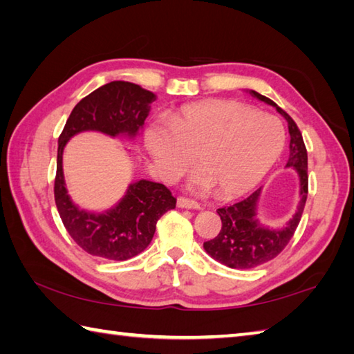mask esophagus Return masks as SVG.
<instances>
[{
  "label": "esophagus",
  "mask_w": 354,
  "mask_h": 354,
  "mask_svg": "<svg viewBox=\"0 0 354 354\" xmlns=\"http://www.w3.org/2000/svg\"><path fill=\"white\" fill-rule=\"evenodd\" d=\"M176 205L179 208H189V209H201V204H198L196 201H192V199H187V198H178L176 201Z\"/></svg>",
  "instance_id": "34e87169"
}]
</instances>
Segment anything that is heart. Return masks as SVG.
I'll list each match as a JSON object with an SVG mask.
<instances>
[{"mask_svg":"<svg viewBox=\"0 0 354 354\" xmlns=\"http://www.w3.org/2000/svg\"><path fill=\"white\" fill-rule=\"evenodd\" d=\"M145 146L165 181H176L196 152L199 167L189 178V190L216 189L222 198H234L254 189L277 162L284 129L275 117L246 104L212 99L179 108L170 123H149Z\"/></svg>","mask_w":354,"mask_h":354,"instance_id":"obj_1","label":"heart"}]
</instances>
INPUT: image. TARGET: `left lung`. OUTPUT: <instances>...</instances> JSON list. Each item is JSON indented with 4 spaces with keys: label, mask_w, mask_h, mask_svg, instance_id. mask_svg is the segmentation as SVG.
Wrapping results in <instances>:
<instances>
[{
    "label": "left lung",
    "mask_w": 354,
    "mask_h": 354,
    "mask_svg": "<svg viewBox=\"0 0 354 354\" xmlns=\"http://www.w3.org/2000/svg\"><path fill=\"white\" fill-rule=\"evenodd\" d=\"M250 94L255 97V99L274 106L277 112H280L286 118V122H288L290 142L289 160L286 167H292L298 173L299 204L295 214L292 216V219L283 228H269L259 221L257 212L261 189L255 190L251 196L237 202V204L217 209V214L221 216L222 221V228L214 239L204 242V250L214 260L232 269L257 268L263 265V263L275 259L284 250L286 245L292 239L293 232H295L299 221H301V214L307 201V184H309V176H307V150L298 126L290 118V115L286 114L275 102L252 91V89H250Z\"/></svg>",
    "instance_id": "1"
}]
</instances>
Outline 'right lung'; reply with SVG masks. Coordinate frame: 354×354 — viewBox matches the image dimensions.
Masks as SVG:
<instances>
[{"instance_id": "add662e5", "label": "right lung", "mask_w": 354, "mask_h": 354, "mask_svg": "<svg viewBox=\"0 0 354 354\" xmlns=\"http://www.w3.org/2000/svg\"><path fill=\"white\" fill-rule=\"evenodd\" d=\"M155 100L153 93L131 82H109L74 106L59 137L55 179L57 212L74 242L95 257L124 261L145 251L152 242L158 219L176 207V199L165 185L140 179L131 183L124 196L106 212H86L74 204L66 190L64 147L74 135L86 131L133 140Z\"/></svg>"}]
</instances>
